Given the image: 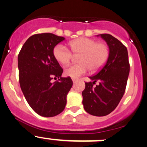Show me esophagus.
Wrapping results in <instances>:
<instances>
[{"label": "esophagus", "instance_id": "34e87169", "mask_svg": "<svg viewBox=\"0 0 147 147\" xmlns=\"http://www.w3.org/2000/svg\"><path fill=\"white\" fill-rule=\"evenodd\" d=\"M72 81H73L74 83H75L76 82H77V81H78V79H76V78H72Z\"/></svg>", "mask_w": 147, "mask_h": 147}]
</instances>
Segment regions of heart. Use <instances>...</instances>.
Listing matches in <instances>:
<instances>
[{
	"instance_id": "heart-1",
	"label": "heart",
	"mask_w": 147,
	"mask_h": 147,
	"mask_svg": "<svg viewBox=\"0 0 147 147\" xmlns=\"http://www.w3.org/2000/svg\"><path fill=\"white\" fill-rule=\"evenodd\" d=\"M69 46L70 51L63 45L56 46L53 49V56L58 63L65 65L71 59V52L74 54H79L77 60L78 63L70 65L65 69V75L72 78L80 77L88 69L90 71L99 70L104 66L109 54L106 43L96 42L94 39L87 37H80L70 41Z\"/></svg>"
}]
</instances>
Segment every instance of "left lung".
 Listing matches in <instances>:
<instances>
[{
    "label": "left lung",
    "instance_id": "left-lung-1",
    "mask_svg": "<svg viewBox=\"0 0 147 147\" xmlns=\"http://www.w3.org/2000/svg\"><path fill=\"white\" fill-rule=\"evenodd\" d=\"M109 48L106 64L93 76V82L85 83L82 95L85 111L90 115L104 117L117 108L125 90L129 73L127 48L117 38L109 34H100ZM97 81L99 84L93 87Z\"/></svg>",
    "mask_w": 147,
    "mask_h": 147
}]
</instances>
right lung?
Returning a JSON list of instances; mask_svg holds the SVG:
<instances>
[{"label":"right lung","instance_id":"right-lung-1","mask_svg":"<svg viewBox=\"0 0 147 147\" xmlns=\"http://www.w3.org/2000/svg\"><path fill=\"white\" fill-rule=\"evenodd\" d=\"M65 38L52 33L28 38L18 55L19 80L27 102L41 117H52L64 110L73 82L61 77L63 72L53 56V49ZM59 81L51 82L53 78Z\"/></svg>","mask_w":147,"mask_h":147}]
</instances>
